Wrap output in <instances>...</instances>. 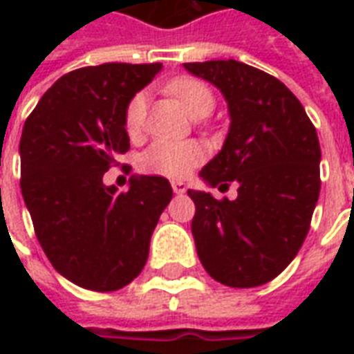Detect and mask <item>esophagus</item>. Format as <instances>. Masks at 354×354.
Returning <instances> with one entry per match:
<instances>
[{
    "instance_id": "esophagus-1",
    "label": "esophagus",
    "mask_w": 354,
    "mask_h": 354,
    "mask_svg": "<svg viewBox=\"0 0 354 354\" xmlns=\"http://www.w3.org/2000/svg\"><path fill=\"white\" fill-rule=\"evenodd\" d=\"M185 189H187V187H185V184L184 182H172V192L176 193V195H182V193H185Z\"/></svg>"
}]
</instances>
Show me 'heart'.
I'll list each match as a JSON object with an SVG mask.
<instances>
[{
    "label": "heart",
    "instance_id": "heart-1",
    "mask_svg": "<svg viewBox=\"0 0 354 354\" xmlns=\"http://www.w3.org/2000/svg\"><path fill=\"white\" fill-rule=\"evenodd\" d=\"M169 93L192 117H205L214 108L212 91L195 77H176L167 85ZM147 98L144 93L132 96L124 109V129L131 136L142 131ZM205 159V149L197 142H169L157 140L140 155V169L146 174L165 178H184Z\"/></svg>",
    "mask_w": 354,
    "mask_h": 354
}]
</instances>
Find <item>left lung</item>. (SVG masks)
Masks as SVG:
<instances>
[{
	"instance_id": "1",
	"label": "left lung",
	"mask_w": 354,
	"mask_h": 354,
	"mask_svg": "<svg viewBox=\"0 0 354 354\" xmlns=\"http://www.w3.org/2000/svg\"><path fill=\"white\" fill-rule=\"evenodd\" d=\"M184 68L222 91L231 117L222 151L199 176L220 189L239 184L235 201L187 192L199 260L225 286H260L286 269L309 233L320 193L317 129L294 93L254 66L230 58Z\"/></svg>"
}]
</instances>
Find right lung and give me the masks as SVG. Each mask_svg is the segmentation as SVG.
Segmentation results:
<instances>
[{
	"label": "right lung",
	"instance_id": "obj_1",
	"mask_svg": "<svg viewBox=\"0 0 354 354\" xmlns=\"http://www.w3.org/2000/svg\"><path fill=\"white\" fill-rule=\"evenodd\" d=\"M161 62H108L66 73L28 115L20 189L35 237L58 273L81 288L113 292L140 274L159 216L172 199L162 176H132L129 192L102 178L129 151L127 104Z\"/></svg>",
	"mask_w": 354,
	"mask_h": 354
}]
</instances>
